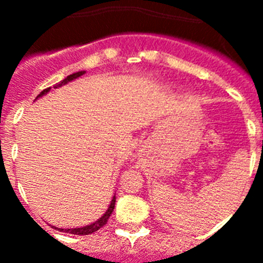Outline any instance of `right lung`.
I'll return each mask as SVG.
<instances>
[{
    "label": "right lung",
    "instance_id": "obj_1",
    "mask_svg": "<svg viewBox=\"0 0 263 263\" xmlns=\"http://www.w3.org/2000/svg\"><path fill=\"white\" fill-rule=\"evenodd\" d=\"M81 75H84V71H80V72H76V73H72V75L67 76V78L64 79V80H62V81H60V83H58V84L53 85V88L62 87V85L67 84L68 81L73 80V79L79 78V76H81ZM50 89H51V87L50 88H46V89L42 90L41 93H39L38 96H36V99H38V97H41V96H43V95L47 93V92ZM115 204H116V196H113V200H111L110 205H109V208H108V211H106V212H105V215H104L101 218H99L97 221H95L93 224H90V225H88V227H83V228H73V229H60V228H59L58 231H62V232L64 231V232H66V233L79 234V236H87V234L95 233V232L99 231L100 228H103L104 225H105L106 222H108L109 217H110V215H111V212H113V210H115Z\"/></svg>",
    "mask_w": 263,
    "mask_h": 263
}]
</instances>
